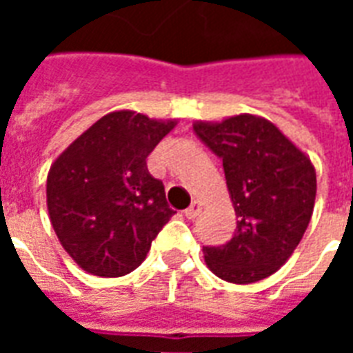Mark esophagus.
I'll return each instance as SVG.
<instances>
[{
  "instance_id": "34e87169",
  "label": "esophagus",
  "mask_w": 353,
  "mask_h": 353,
  "mask_svg": "<svg viewBox=\"0 0 353 353\" xmlns=\"http://www.w3.org/2000/svg\"><path fill=\"white\" fill-rule=\"evenodd\" d=\"M200 210H202V204H200L199 200H194L191 206L185 210V217H187V219H194V217L200 214Z\"/></svg>"
}]
</instances>
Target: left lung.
<instances>
[{
  "label": "left lung",
  "mask_w": 353,
  "mask_h": 353,
  "mask_svg": "<svg viewBox=\"0 0 353 353\" xmlns=\"http://www.w3.org/2000/svg\"><path fill=\"white\" fill-rule=\"evenodd\" d=\"M223 161L236 212V230L225 245L204 248L208 268L230 283H255L274 274L295 252L316 202L310 159L263 117L234 115L192 124Z\"/></svg>",
  "instance_id": "obj_1"
}]
</instances>
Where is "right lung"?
<instances>
[{
    "mask_svg": "<svg viewBox=\"0 0 353 353\" xmlns=\"http://www.w3.org/2000/svg\"><path fill=\"white\" fill-rule=\"evenodd\" d=\"M176 119L111 111L52 162L47 208L68 255L88 274L119 278L138 268L159 230L176 214L147 157Z\"/></svg>",
    "mask_w": 353,
    "mask_h": 353,
    "instance_id": "obj_1",
    "label": "right lung"
}]
</instances>
